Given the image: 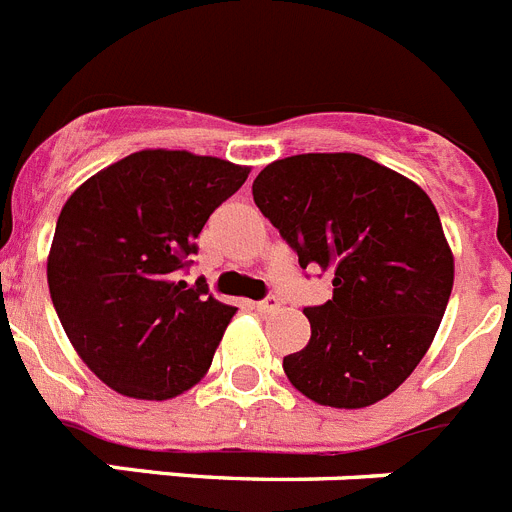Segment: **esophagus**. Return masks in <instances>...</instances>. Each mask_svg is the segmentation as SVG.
<instances>
[{
  "label": "esophagus",
  "mask_w": 512,
  "mask_h": 512,
  "mask_svg": "<svg viewBox=\"0 0 512 512\" xmlns=\"http://www.w3.org/2000/svg\"><path fill=\"white\" fill-rule=\"evenodd\" d=\"M253 310L264 312V315H269V312H277L279 310V300H277V297H266V300L253 302Z\"/></svg>",
  "instance_id": "34e87169"
}]
</instances>
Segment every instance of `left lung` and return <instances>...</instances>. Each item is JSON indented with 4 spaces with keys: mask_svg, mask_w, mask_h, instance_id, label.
<instances>
[{
    "mask_svg": "<svg viewBox=\"0 0 512 512\" xmlns=\"http://www.w3.org/2000/svg\"><path fill=\"white\" fill-rule=\"evenodd\" d=\"M253 202L333 297L305 307L289 382L330 408H366L413 374L441 325L454 256L428 194L359 153H302L253 179Z\"/></svg>",
    "mask_w": 512,
    "mask_h": 512,
    "instance_id": "8db88e82",
    "label": "left lung"
}]
</instances>
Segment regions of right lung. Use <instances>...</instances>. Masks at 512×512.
Returning a JSON list of instances; mask_svg holds the SVG:
<instances>
[{"label":"right lung","instance_id":"1","mask_svg":"<svg viewBox=\"0 0 512 512\" xmlns=\"http://www.w3.org/2000/svg\"><path fill=\"white\" fill-rule=\"evenodd\" d=\"M246 166L138 151L81 184L58 215L48 289L76 354L107 387L169 400L200 382L235 307L207 295L197 235L246 182Z\"/></svg>","mask_w":512,"mask_h":512}]
</instances>
